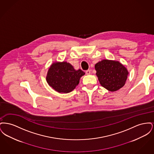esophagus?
<instances>
[{
  "mask_svg": "<svg viewBox=\"0 0 154 154\" xmlns=\"http://www.w3.org/2000/svg\"><path fill=\"white\" fill-rule=\"evenodd\" d=\"M85 73H86V74H87V75H89V74H91V70H87V71L85 72Z\"/></svg>",
  "mask_w": 154,
  "mask_h": 154,
  "instance_id": "esophagus-1",
  "label": "esophagus"
}]
</instances>
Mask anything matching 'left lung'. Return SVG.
<instances>
[{"mask_svg":"<svg viewBox=\"0 0 154 154\" xmlns=\"http://www.w3.org/2000/svg\"><path fill=\"white\" fill-rule=\"evenodd\" d=\"M95 68L103 87L114 92L124 86L129 72L119 61L103 59L96 63Z\"/></svg>","mask_w":154,"mask_h":154,"instance_id":"left-lung-1","label":"left lung"}]
</instances>
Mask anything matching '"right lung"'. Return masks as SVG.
Masks as SVG:
<instances>
[{
    "instance_id": "1",
    "label": "right lung",
    "mask_w": 154,
    "mask_h": 154,
    "mask_svg": "<svg viewBox=\"0 0 154 154\" xmlns=\"http://www.w3.org/2000/svg\"><path fill=\"white\" fill-rule=\"evenodd\" d=\"M85 74L81 69L75 70L67 62H55L50 67L46 76L48 85L60 94H67L79 85L80 78Z\"/></svg>"
}]
</instances>
